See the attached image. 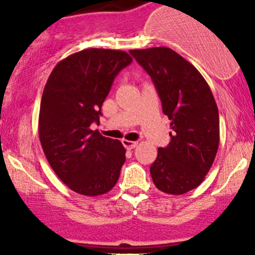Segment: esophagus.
I'll return each mask as SVG.
<instances>
[{
    "label": "esophagus",
    "mask_w": 255,
    "mask_h": 255,
    "mask_svg": "<svg viewBox=\"0 0 255 255\" xmlns=\"http://www.w3.org/2000/svg\"><path fill=\"white\" fill-rule=\"evenodd\" d=\"M122 144L125 145V148L127 149H134L135 146L138 145V142H133V140H127V139H123Z\"/></svg>",
    "instance_id": "1"
}]
</instances>
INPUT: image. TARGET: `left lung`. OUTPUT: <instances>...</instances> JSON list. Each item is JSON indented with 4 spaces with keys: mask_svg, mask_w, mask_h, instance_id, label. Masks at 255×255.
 <instances>
[{
    "mask_svg": "<svg viewBox=\"0 0 255 255\" xmlns=\"http://www.w3.org/2000/svg\"><path fill=\"white\" fill-rule=\"evenodd\" d=\"M149 74L171 121L170 143L158 148L150 165L160 191L181 195L204 181L220 144V117L206 80L196 68L170 48L129 50Z\"/></svg>",
    "mask_w": 255,
    "mask_h": 255,
    "instance_id": "1",
    "label": "left lung"
}]
</instances>
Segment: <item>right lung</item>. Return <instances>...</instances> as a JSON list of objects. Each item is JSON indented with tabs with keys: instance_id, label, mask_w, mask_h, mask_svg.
<instances>
[{
	"instance_id": "obj_1",
	"label": "right lung",
	"mask_w": 255,
	"mask_h": 255,
	"mask_svg": "<svg viewBox=\"0 0 255 255\" xmlns=\"http://www.w3.org/2000/svg\"><path fill=\"white\" fill-rule=\"evenodd\" d=\"M130 63L126 51L85 49L61 60L45 84L39 111L40 143L51 169L78 194H106L120 177L125 146L90 126L100 123L113 80Z\"/></svg>"
}]
</instances>
